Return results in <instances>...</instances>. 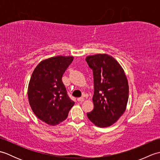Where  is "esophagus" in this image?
<instances>
[{
  "label": "esophagus",
  "instance_id": "obj_1",
  "mask_svg": "<svg viewBox=\"0 0 160 160\" xmlns=\"http://www.w3.org/2000/svg\"><path fill=\"white\" fill-rule=\"evenodd\" d=\"M77 100H78V102H83V101L84 100V98H83V97L78 98Z\"/></svg>",
  "mask_w": 160,
  "mask_h": 160
}]
</instances>
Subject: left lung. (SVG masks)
<instances>
[{"label": "left lung", "mask_w": 160, "mask_h": 160, "mask_svg": "<svg viewBox=\"0 0 160 160\" xmlns=\"http://www.w3.org/2000/svg\"><path fill=\"white\" fill-rule=\"evenodd\" d=\"M87 62L93 70L94 108L87 113L89 120L98 127L113 125L127 108L128 82L123 68L107 53L88 56Z\"/></svg>", "instance_id": "8db88e82"}]
</instances>
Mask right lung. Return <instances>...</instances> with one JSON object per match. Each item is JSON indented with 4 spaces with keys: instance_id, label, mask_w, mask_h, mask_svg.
Here are the masks:
<instances>
[{
    "instance_id": "add662e5",
    "label": "right lung",
    "mask_w": 160,
    "mask_h": 160,
    "mask_svg": "<svg viewBox=\"0 0 160 160\" xmlns=\"http://www.w3.org/2000/svg\"><path fill=\"white\" fill-rule=\"evenodd\" d=\"M73 60V56H58L42 60L30 78L28 95L36 116L45 123L56 126L68 116L75 102L67 96L62 77Z\"/></svg>"
}]
</instances>
